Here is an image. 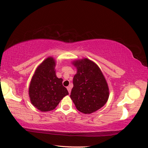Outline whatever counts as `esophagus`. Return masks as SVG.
<instances>
[{
  "label": "esophagus",
  "instance_id": "obj_1",
  "mask_svg": "<svg viewBox=\"0 0 148 148\" xmlns=\"http://www.w3.org/2000/svg\"><path fill=\"white\" fill-rule=\"evenodd\" d=\"M67 90H68V91H69V93H70V92H71V86H69L67 87Z\"/></svg>",
  "mask_w": 148,
  "mask_h": 148
}]
</instances>
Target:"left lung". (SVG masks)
<instances>
[{"instance_id": "8db88e82", "label": "left lung", "mask_w": 148, "mask_h": 148, "mask_svg": "<svg viewBox=\"0 0 148 148\" xmlns=\"http://www.w3.org/2000/svg\"><path fill=\"white\" fill-rule=\"evenodd\" d=\"M77 69L70 97L76 109L91 114L103 107L109 97V89L99 67L87 58L72 62Z\"/></svg>"}]
</instances>
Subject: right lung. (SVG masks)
<instances>
[{
    "label": "right lung",
    "mask_w": 148,
    "mask_h": 148,
    "mask_svg": "<svg viewBox=\"0 0 148 148\" xmlns=\"http://www.w3.org/2000/svg\"><path fill=\"white\" fill-rule=\"evenodd\" d=\"M55 66V58L47 57L37 67L30 82V101L42 112L55 109L62 98L69 95L62 79L57 77Z\"/></svg>",
    "instance_id": "right-lung-1"
}]
</instances>
